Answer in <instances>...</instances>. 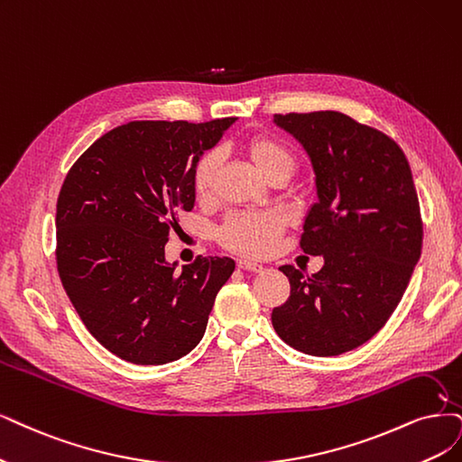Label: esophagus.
I'll use <instances>...</instances> for the list:
<instances>
[{
    "label": "esophagus",
    "instance_id": "esophagus-1",
    "mask_svg": "<svg viewBox=\"0 0 462 462\" xmlns=\"http://www.w3.org/2000/svg\"><path fill=\"white\" fill-rule=\"evenodd\" d=\"M237 268L249 270V272H261L263 264L261 263H254V261H247V259H237Z\"/></svg>",
    "mask_w": 462,
    "mask_h": 462
}]
</instances>
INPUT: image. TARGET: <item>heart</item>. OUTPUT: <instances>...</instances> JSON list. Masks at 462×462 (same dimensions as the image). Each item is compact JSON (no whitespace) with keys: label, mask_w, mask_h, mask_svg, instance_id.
I'll list each match as a JSON object with an SVG mask.
<instances>
[{"label":"heart","mask_w":462,"mask_h":462,"mask_svg":"<svg viewBox=\"0 0 462 462\" xmlns=\"http://www.w3.org/2000/svg\"><path fill=\"white\" fill-rule=\"evenodd\" d=\"M245 156L266 179L276 175L289 177L297 169L293 150L270 134H254L242 144ZM218 169L217 152H203L192 167V190L198 199H208L213 194ZM283 232V218L272 211L236 213L218 228L222 247L245 257H264L272 253Z\"/></svg>","instance_id":"1"}]
</instances>
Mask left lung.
I'll list each match as a JSON object with an SVG mask.
<instances>
[{
	"label": "left lung",
	"instance_id": "1",
	"mask_svg": "<svg viewBox=\"0 0 462 462\" xmlns=\"http://www.w3.org/2000/svg\"><path fill=\"white\" fill-rule=\"evenodd\" d=\"M309 152L319 201L300 249L326 264L312 276L280 266L291 293L272 310L289 346L338 356L379 333L402 300L422 249L419 198L403 150L383 131L326 110L276 114Z\"/></svg>",
	"mask_w": 462,
	"mask_h": 462
}]
</instances>
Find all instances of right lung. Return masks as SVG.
Returning a JSON list of instances; mask_svg holds the SVG:
<instances>
[{
	"mask_svg": "<svg viewBox=\"0 0 462 462\" xmlns=\"http://www.w3.org/2000/svg\"><path fill=\"white\" fill-rule=\"evenodd\" d=\"M236 117L129 122L95 141L57 199V270L85 328L136 365H162L201 340L228 257L165 263L179 213L192 211V167Z\"/></svg>",
	"mask_w": 462,
	"mask_h": 462,
	"instance_id": "right-lung-1",
	"label": "right lung"
}]
</instances>
